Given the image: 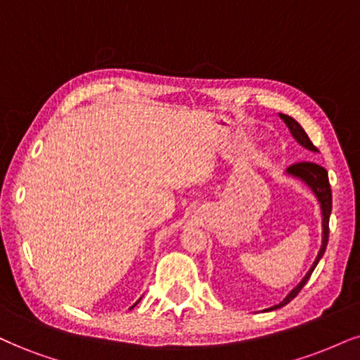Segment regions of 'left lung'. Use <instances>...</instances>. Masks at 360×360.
<instances>
[{"instance_id":"left-lung-1","label":"left lung","mask_w":360,"mask_h":360,"mask_svg":"<svg viewBox=\"0 0 360 360\" xmlns=\"http://www.w3.org/2000/svg\"><path fill=\"white\" fill-rule=\"evenodd\" d=\"M281 118L283 120V123H285L288 130H290L292 136L297 140V143H300L304 146V148L310 150V152H319V150L314 146L312 141L307 136V133L304 131V128L299 125V123L295 122L294 118L288 117V115H283L281 113ZM287 173L292 176H297V179H300L304 181L307 187L312 190L314 195L317 197L319 203H321V210H322V245H321V250H319L317 254V259L314 260L312 267L307 274H305V277L300 281L299 285L295 288H292L290 294H288L285 299L282 300L281 304L274 305V307L267 309L269 310H275V309H281L283 305H287L290 300H294L297 294H299L300 290H302V287L307 283V281L310 278V275H312L314 269L317 267L319 260L322 259L323 252H326V247H327V242H329V219H330V212H332V192H330V185H329V175H327V170L321 165H317V163L314 162H299V163H294V165H290L287 168Z\"/></svg>"}]
</instances>
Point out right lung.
<instances>
[{
  "instance_id": "add662e5",
  "label": "right lung",
  "mask_w": 360,
  "mask_h": 360,
  "mask_svg": "<svg viewBox=\"0 0 360 360\" xmlns=\"http://www.w3.org/2000/svg\"><path fill=\"white\" fill-rule=\"evenodd\" d=\"M139 302H140V299H139V300H136V302H135V304H133V305H131V307H130V309H133V307H135V305H136V304H139Z\"/></svg>"
}]
</instances>
